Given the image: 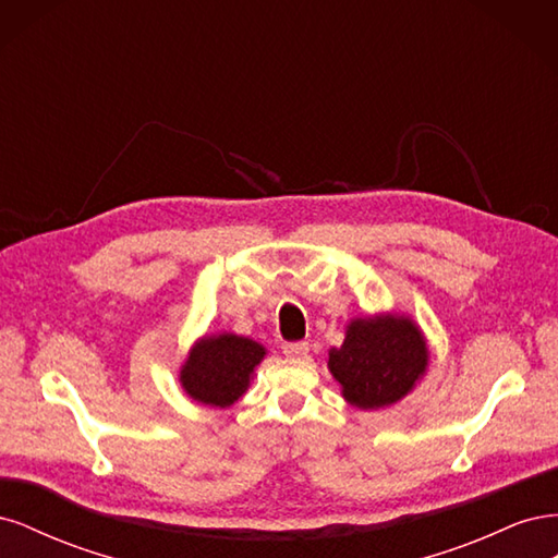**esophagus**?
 Listing matches in <instances>:
<instances>
[{"label": "esophagus", "instance_id": "esophagus-1", "mask_svg": "<svg viewBox=\"0 0 558 558\" xmlns=\"http://www.w3.org/2000/svg\"><path fill=\"white\" fill-rule=\"evenodd\" d=\"M283 353L289 359H307L310 353V344L307 342H286L283 344Z\"/></svg>", "mask_w": 558, "mask_h": 558}]
</instances>
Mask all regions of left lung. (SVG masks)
Here are the masks:
<instances>
[{
  "mask_svg": "<svg viewBox=\"0 0 558 558\" xmlns=\"http://www.w3.org/2000/svg\"><path fill=\"white\" fill-rule=\"evenodd\" d=\"M430 351L408 314L379 312L351 318L342 347L328 351V369L342 398L359 410L391 408L424 379Z\"/></svg>",
  "mask_w": 558,
  "mask_h": 558,
  "instance_id": "left-lung-1",
  "label": "left lung"
}]
</instances>
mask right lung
Wrapping results in <instances>:
<instances>
[{
    "instance_id": "add662e5",
    "label": "right lung",
    "mask_w": 558,
    "mask_h": 558,
    "mask_svg": "<svg viewBox=\"0 0 558 558\" xmlns=\"http://www.w3.org/2000/svg\"><path fill=\"white\" fill-rule=\"evenodd\" d=\"M265 353L267 349L251 337L234 332L205 335L181 363L179 384L191 400L226 410L248 391Z\"/></svg>"
}]
</instances>
